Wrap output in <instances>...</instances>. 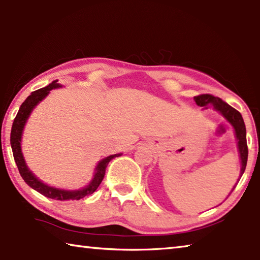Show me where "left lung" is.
Listing matches in <instances>:
<instances>
[{
    "label": "left lung",
    "instance_id": "obj_1",
    "mask_svg": "<svg viewBox=\"0 0 260 260\" xmlns=\"http://www.w3.org/2000/svg\"><path fill=\"white\" fill-rule=\"evenodd\" d=\"M197 105L200 107H213L217 111L222 114L226 119L231 122L235 129V134L237 138V143H239V151L242 162V169H241V177L244 173L246 161H248V144H246V131L245 125L242 118L241 113L237 111L236 109L231 107L230 104H227L225 101L221 99L215 98V96L211 94H202L193 98ZM235 188V187H234ZM233 188V190H234ZM232 190V191H233ZM231 191V192H232Z\"/></svg>",
    "mask_w": 260,
    "mask_h": 260
}]
</instances>
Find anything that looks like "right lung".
I'll return each mask as SVG.
<instances>
[{
  "label": "right lung",
  "mask_w": 260,
  "mask_h": 260,
  "mask_svg": "<svg viewBox=\"0 0 260 260\" xmlns=\"http://www.w3.org/2000/svg\"><path fill=\"white\" fill-rule=\"evenodd\" d=\"M59 87L58 83H57V80L52 81L50 85H48L45 88H40V89L33 91L27 99L24 101V103L20 105L19 111L17 113V116L14 120V124H12V128H11V135H10V143H11V148H12V153H14V158L15 161L17 164V167H18V171L21 175V178L24 179V181L28 184L29 187H32L34 190H37L38 192L42 193L43 196L48 197V199L51 200H58V201H67V200H81L85 196L91 195L96 189L99 188V186L102 182V180L105 175V170H107V166L109 164V161L112 159L114 157L120 156L119 153L118 155H112L109 156L107 158L99 162L98 167H96V173L94 175V179L91 180V182L89 183V186H87L86 188L80 189V190H74V191H67V190H60V189L57 188H52L47 186V184L42 183L40 180H38L34 177V174L30 172V171L27 169V166L25 164L23 153H21V149H20V141H21V133H23V128L25 126V122L27 120V118L29 116L30 111H32L33 108L37 105L40 101L46 98L49 93V90L54 89V88Z\"/></svg>",
  "instance_id": "obj_1"
}]
</instances>
